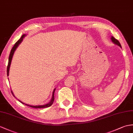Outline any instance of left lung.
<instances>
[{
	"label": "left lung",
	"mask_w": 133,
	"mask_h": 133,
	"mask_svg": "<svg viewBox=\"0 0 133 133\" xmlns=\"http://www.w3.org/2000/svg\"><path fill=\"white\" fill-rule=\"evenodd\" d=\"M111 39H112V42H113V43H115V44L118 45V46H119V47H121V44H120V43H119V41H118L117 39H116V38H115L113 37H112V38H111Z\"/></svg>",
	"instance_id": "1"
}]
</instances>
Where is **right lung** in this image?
<instances>
[{"mask_svg": "<svg viewBox=\"0 0 133 133\" xmlns=\"http://www.w3.org/2000/svg\"><path fill=\"white\" fill-rule=\"evenodd\" d=\"M25 36V35L24 34L22 35V37L20 38V39H19L18 41H17V42H16V43L15 44V45L14 46V47H12V50L11 51V52H10V55H9V59H8V66H7V76H8L9 75V67H10V65H11V61H12V57H13V55H14V52L16 50V48L17 47V46L19 45V44H20L21 42H22V39H23V38ZM55 89H54V91H53V94H52V99H51V100L50 101V102L49 103H48V104H45V105H37V106H32V105H28V104H25V103L21 102L20 100H19V102H20L22 104H25L26 105L29 107H32V108H47V107H50L52 104H53L54 103V92H55ZM11 92L13 96H14V93H13V92L11 90ZM16 98V97H15Z\"/></svg>", "mask_w": 133, "mask_h": 133, "instance_id": "right-lung-1", "label": "right lung"}]
</instances>
